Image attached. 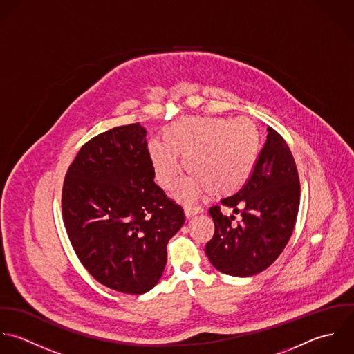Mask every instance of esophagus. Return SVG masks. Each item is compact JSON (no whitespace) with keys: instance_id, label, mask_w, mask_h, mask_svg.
I'll return each mask as SVG.
<instances>
[{"instance_id":"esophagus-1","label":"esophagus","mask_w":354,"mask_h":354,"mask_svg":"<svg viewBox=\"0 0 354 354\" xmlns=\"http://www.w3.org/2000/svg\"><path fill=\"white\" fill-rule=\"evenodd\" d=\"M183 211H185V214H186V217H187V218H190V217H193L194 214L203 213V211H204V209H203L201 207H192V205H185Z\"/></svg>"}]
</instances>
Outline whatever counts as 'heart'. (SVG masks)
<instances>
[{
    "label": "heart",
    "instance_id": "1",
    "mask_svg": "<svg viewBox=\"0 0 354 354\" xmlns=\"http://www.w3.org/2000/svg\"><path fill=\"white\" fill-rule=\"evenodd\" d=\"M261 146L257 124L249 118L189 116L162 133V145L149 146L150 164L157 183L167 192L179 182L182 167L190 176L176 197L190 201L209 192L224 197L239 192L250 179Z\"/></svg>",
    "mask_w": 354,
    "mask_h": 354
}]
</instances>
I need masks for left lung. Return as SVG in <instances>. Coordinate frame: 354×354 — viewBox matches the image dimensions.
I'll return each mask as SVG.
<instances>
[{"label":"left lung","mask_w":354,"mask_h":354,"mask_svg":"<svg viewBox=\"0 0 354 354\" xmlns=\"http://www.w3.org/2000/svg\"><path fill=\"white\" fill-rule=\"evenodd\" d=\"M267 131L248 183L209 209L214 234L205 253L213 267L225 275L245 278L267 270L282 253L295 225L299 207L295 161L282 136L272 127ZM221 206L241 213L236 227L230 225L234 216H224Z\"/></svg>","instance_id":"8db88e82"}]
</instances>
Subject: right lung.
I'll list each match as a JSON object with an SVG mask.
<instances>
[{"label":"right lung","instance_id":"add662e5","mask_svg":"<svg viewBox=\"0 0 354 354\" xmlns=\"http://www.w3.org/2000/svg\"><path fill=\"white\" fill-rule=\"evenodd\" d=\"M62 208L83 267L126 294L157 284L167 243L185 223L182 207L154 183L140 123L115 127L80 147L64 179Z\"/></svg>","mask_w":354,"mask_h":354}]
</instances>
